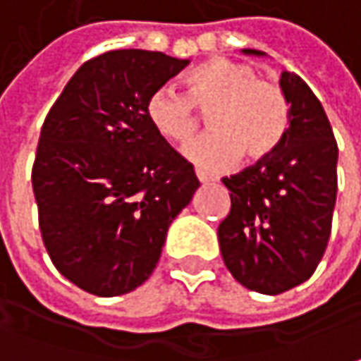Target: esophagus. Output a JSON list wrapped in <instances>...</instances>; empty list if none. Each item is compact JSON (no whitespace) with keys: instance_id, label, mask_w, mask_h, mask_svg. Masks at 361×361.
Instances as JSON below:
<instances>
[{"instance_id":"1","label":"esophagus","mask_w":361,"mask_h":361,"mask_svg":"<svg viewBox=\"0 0 361 361\" xmlns=\"http://www.w3.org/2000/svg\"><path fill=\"white\" fill-rule=\"evenodd\" d=\"M196 178L200 183H210V181H214V178H210V176H206V173H202V171H196Z\"/></svg>"}]
</instances>
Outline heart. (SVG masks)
Instances as JSON below:
<instances>
[{
	"instance_id": "obj_1",
	"label": "heart",
	"mask_w": 361,
	"mask_h": 361,
	"mask_svg": "<svg viewBox=\"0 0 361 361\" xmlns=\"http://www.w3.org/2000/svg\"><path fill=\"white\" fill-rule=\"evenodd\" d=\"M208 112L210 133L190 142L183 155L202 171H223L247 155L269 157L286 137L290 106L284 90L257 69L233 59H210L185 77V94L163 85L147 99V118L167 142L183 145Z\"/></svg>"
}]
</instances>
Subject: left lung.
I'll return each mask as SVG.
<instances>
[{"instance_id":"obj_1","label":"left lung","mask_w":361,"mask_h":361,"mask_svg":"<svg viewBox=\"0 0 361 361\" xmlns=\"http://www.w3.org/2000/svg\"><path fill=\"white\" fill-rule=\"evenodd\" d=\"M280 87L290 106L286 137L269 157L223 178L231 212L219 224L226 269L245 288L271 296L314 274L337 198V140L321 102L296 73L284 71Z\"/></svg>"}]
</instances>
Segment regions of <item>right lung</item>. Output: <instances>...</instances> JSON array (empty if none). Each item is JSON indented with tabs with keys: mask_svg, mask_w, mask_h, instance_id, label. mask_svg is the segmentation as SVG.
Returning a JSON list of instances; mask_svg holds the SVG:
<instances>
[{
	"mask_svg": "<svg viewBox=\"0 0 361 361\" xmlns=\"http://www.w3.org/2000/svg\"><path fill=\"white\" fill-rule=\"evenodd\" d=\"M188 63L140 49L99 54L44 118L32 167L40 235L54 267L90 294L120 296L149 280L200 185L147 118L149 96Z\"/></svg>",
	"mask_w": 361,
	"mask_h": 361,
	"instance_id": "1",
	"label": "right lung"
}]
</instances>
